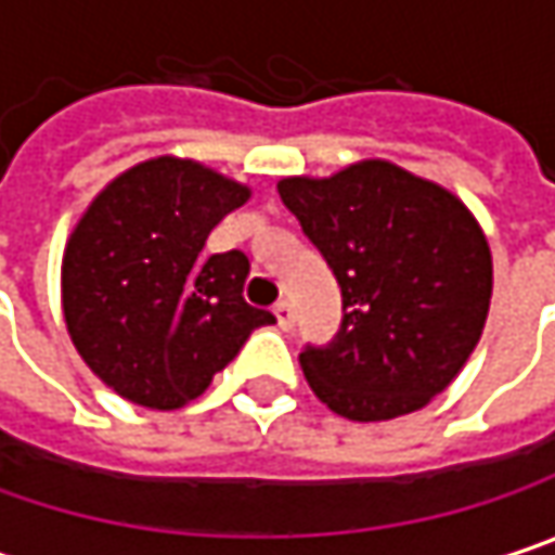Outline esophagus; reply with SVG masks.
<instances>
[{
  "label": "esophagus",
  "instance_id": "34e87169",
  "mask_svg": "<svg viewBox=\"0 0 555 555\" xmlns=\"http://www.w3.org/2000/svg\"><path fill=\"white\" fill-rule=\"evenodd\" d=\"M273 314H276L279 327L292 330V324H295V311H292V305H288V301H279L276 308H273Z\"/></svg>",
  "mask_w": 555,
  "mask_h": 555
}]
</instances>
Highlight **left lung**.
Masks as SVG:
<instances>
[{
  "label": "left lung",
  "mask_w": 555,
  "mask_h": 555,
  "mask_svg": "<svg viewBox=\"0 0 555 555\" xmlns=\"http://www.w3.org/2000/svg\"><path fill=\"white\" fill-rule=\"evenodd\" d=\"M276 186L343 292L336 339L298 356L314 397L352 423L423 410L461 375L486 327L492 254L477 216L387 158Z\"/></svg>",
  "instance_id": "1"
}]
</instances>
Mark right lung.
<instances>
[{
	"label": "right lung",
	"instance_id": "obj_1",
	"mask_svg": "<svg viewBox=\"0 0 555 555\" xmlns=\"http://www.w3.org/2000/svg\"><path fill=\"white\" fill-rule=\"evenodd\" d=\"M250 199V186L177 155L127 168L88 203L66 237L60 295L69 339L114 393L180 410L273 324L244 301L247 257H203L209 231Z\"/></svg>",
	"mask_w": 555,
	"mask_h": 555
}]
</instances>
